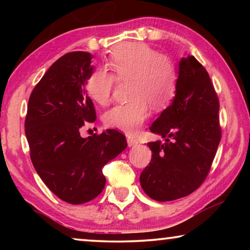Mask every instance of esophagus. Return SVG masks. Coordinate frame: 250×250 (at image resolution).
Instances as JSON below:
<instances>
[{
	"label": "esophagus",
	"instance_id": "1",
	"mask_svg": "<svg viewBox=\"0 0 250 250\" xmlns=\"http://www.w3.org/2000/svg\"><path fill=\"white\" fill-rule=\"evenodd\" d=\"M138 140L135 138H133V136H127V145L128 146H136L138 145Z\"/></svg>",
	"mask_w": 250,
	"mask_h": 250
}]
</instances>
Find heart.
Returning <instances> with one entry per match:
<instances>
[{
	"label": "heart",
	"mask_w": 250,
	"mask_h": 250,
	"mask_svg": "<svg viewBox=\"0 0 250 250\" xmlns=\"http://www.w3.org/2000/svg\"><path fill=\"white\" fill-rule=\"evenodd\" d=\"M86 82L87 94L100 105L111 100L116 81L131 82L127 104L115 105L104 114L109 127L134 134L149 116V105L162 110L172 101L177 87V69L169 57L159 54L145 43H124L116 46L105 63Z\"/></svg>",
	"instance_id": "1"
}]
</instances>
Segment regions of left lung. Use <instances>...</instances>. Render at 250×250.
Returning a JSON list of instances; mask_svg holds the SVG:
<instances>
[{"mask_svg": "<svg viewBox=\"0 0 250 250\" xmlns=\"http://www.w3.org/2000/svg\"><path fill=\"white\" fill-rule=\"evenodd\" d=\"M220 104L209 75L193 56L181 58L172 104L150 126L165 142H149L152 158L140 176L157 201L192 193L209 172L221 141Z\"/></svg>", "mask_w": 250, "mask_h": 250, "instance_id": "left-lung-1", "label": "left lung"}]
</instances>
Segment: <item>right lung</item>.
Listing matches in <instances>:
<instances>
[{"instance_id":"right-lung-1","label":"right lung","mask_w":250,"mask_h":250,"mask_svg":"<svg viewBox=\"0 0 250 250\" xmlns=\"http://www.w3.org/2000/svg\"><path fill=\"white\" fill-rule=\"evenodd\" d=\"M92 56L76 51L51 66L29 97L25 133L30 159L45 186L73 205L98 197L105 186L102 168L127 146L116 129L82 138L84 123L97 118L85 90Z\"/></svg>"}]
</instances>
